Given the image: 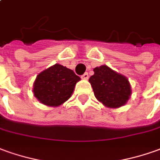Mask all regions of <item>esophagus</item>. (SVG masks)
Listing matches in <instances>:
<instances>
[{
    "mask_svg": "<svg viewBox=\"0 0 160 160\" xmlns=\"http://www.w3.org/2000/svg\"><path fill=\"white\" fill-rule=\"evenodd\" d=\"M88 77H89L88 76V72H85L83 75H81V78L84 79V80H88Z\"/></svg>",
    "mask_w": 160,
    "mask_h": 160,
    "instance_id": "34e87169",
    "label": "esophagus"
}]
</instances>
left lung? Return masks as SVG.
<instances>
[{"instance_id": "1", "label": "left lung", "mask_w": 160, "mask_h": 160, "mask_svg": "<svg viewBox=\"0 0 160 160\" xmlns=\"http://www.w3.org/2000/svg\"><path fill=\"white\" fill-rule=\"evenodd\" d=\"M93 72L89 82L99 102L110 108H118L127 103L132 93L127 77L106 65L95 68Z\"/></svg>"}]
</instances>
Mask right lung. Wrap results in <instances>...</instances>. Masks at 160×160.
<instances>
[{
  "label": "right lung",
  "instance_id": "add662e5",
  "mask_svg": "<svg viewBox=\"0 0 160 160\" xmlns=\"http://www.w3.org/2000/svg\"><path fill=\"white\" fill-rule=\"evenodd\" d=\"M80 80L71 69L53 65L37 75L33 82V95L46 106L58 107L71 97Z\"/></svg>",
  "mask_w": 160,
  "mask_h": 160
}]
</instances>
